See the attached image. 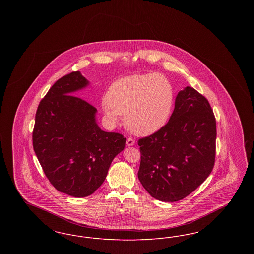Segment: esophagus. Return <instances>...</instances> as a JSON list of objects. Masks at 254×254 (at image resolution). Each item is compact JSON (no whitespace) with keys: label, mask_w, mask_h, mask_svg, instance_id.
<instances>
[{"label":"esophagus","mask_w":254,"mask_h":254,"mask_svg":"<svg viewBox=\"0 0 254 254\" xmlns=\"http://www.w3.org/2000/svg\"><path fill=\"white\" fill-rule=\"evenodd\" d=\"M126 144L127 146H132V145H135V141L131 139V138H128V139H127V142H126Z\"/></svg>","instance_id":"34e87169"}]
</instances>
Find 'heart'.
<instances>
[{
    "instance_id": "b5f03b06",
    "label": "heart",
    "mask_w": 254,
    "mask_h": 254,
    "mask_svg": "<svg viewBox=\"0 0 254 254\" xmlns=\"http://www.w3.org/2000/svg\"><path fill=\"white\" fill-rule=\"evenodd\" d=\"M174 93L168 78L162 74H142L122 78L109 87L104 112L112 124L125 115L126 126L138 136H148L168 123Z\"/></svg>"
}]
</instances>
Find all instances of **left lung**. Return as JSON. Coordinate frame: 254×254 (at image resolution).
Instances as JSON below:
<instances>
[{
  "mask_svg": "<svg viewBox=\"0 0 254 254\" xmlns=\"http://www.w3.org/2000/svg\"><path fill=\"white\" fill-rule=\"evenodd\" d=\"M216 121L202 94L190 86L179 91L168 124L140 139L138 178L163 202L180 201L210 174L215 161Z\"/></svg>",
  "mask_w": 254,
  "mask_h": 254,
  "instance_id": "1",
  "label": "left lung"
}]
</instances>
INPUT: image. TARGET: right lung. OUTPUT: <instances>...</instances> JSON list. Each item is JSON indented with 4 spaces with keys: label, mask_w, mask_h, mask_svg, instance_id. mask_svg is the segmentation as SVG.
<instances>
[{
    "label": "right lung",
    "mask_w": 254,
    "mask_h": 254,
    "mask_svg": "<svg viewBox=\"0 0 254 254\" xmlns=\"http://www.w3.org/2000/svg\"><path fill=\"white\" fill-rule=\"evenodd\" d=\"M88 85L80 71L59 79L39 104L32 135L49 182L58 191L78 198L100 188L126 145L122 134L102 130L97 109L74 95Z\"/></svg>",
    "instance_id": "obj_1"
}]
</instances>
